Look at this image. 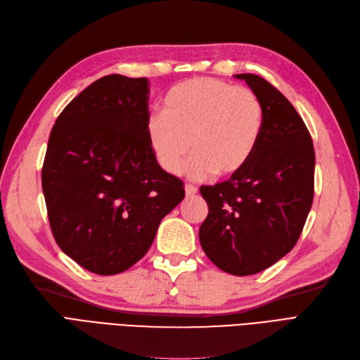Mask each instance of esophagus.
<instances>
[{
  "instance_id": "esophagus-1",
  "label": "esophagus",
  "mask_w": 360,
  "mask_h": 360,
  "mask_svg": "<svg viewBox=\"0 0 360 360\" xmlns=\"http://www.w3.org/2000/svg\"><path fill=\"white\" fill-rule=\"evenodd\" d=\"M184 191H186V196L191 198V196H195L198 193V188L193 184H186L184 186Z\"/></svg>"
}]
</instances>
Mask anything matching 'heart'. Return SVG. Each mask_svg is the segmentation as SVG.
<instances>
[{
    "label": "heart",
    "instance_id": "obj_1",
    "mask_svg": "<svg viewBox=\"0 0 360 360\" xmlns=\"http://www.w3.org/2000/svg\"><path fill=\"white\" fill-rule=\"evenodd\" d=\"M263 122V105L252 90L215 78H193L167 91L162 113L148 120L146 133L158 162L169 174H180L193 150L188 174L200 180L214 172L233 176L245 167Z\"/></svg>",
    "mask_w": 360,
    "mask_h": 360
}]
</instances>
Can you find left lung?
<instances>
[{"label":"left lung","instance_id":"obj_1","mask_svg":"<svg viewBox=\"0 0 360 360\" xmlns=\"http://www.w3.org/2000/svg\"><path fill=\"white\" fill-rule=\"evenodd\" d=\"M258 96L263 131L248 164L227 181L200 188L208 215L200 247L230 275H255L297 243L313 202L314 149L298 112L279 90L254 74L235 75Z\"/></svg>","mask_w":360,"mask_h":360}]
</instances>
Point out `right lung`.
I'll use <instances>...</instances> for the list:
<instances>
[{
	"label": "right lung",
	"mask_w": 360,
	"mask_h": 360,
	"mask_svg": "<svg viewBox=\"0 0 360 360\" xmlns=\"http://www.w3.org/2000/svg\"><path fill=\"white\" fill-rule=\"evenodd\" d=\"M148 78L106 75L62 110L42 165L49 221L60 250L97 275H117L148 252L184 198L146 133Z\"/></svg>",
	"instance_id": "add662e5"
}]
</instances>
